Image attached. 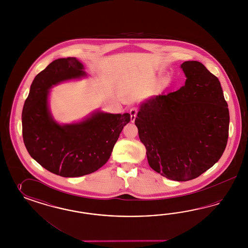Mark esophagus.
Returning a JSON list of instances; mask_svg holds the SVG:
<instances>
[{"instance_id":"esophagus-1","label":"esophagus","mask_w":248,"mask_h":248,"mask_svg":"<svg viewBox=\"0 0 248 248\" xmlns=\"http://www.w3.org/2000/svg\"><path fill=\"white\" fill-rule=\"evenodd\" d=\"M137 112H138V109H137L136 107H133V108L130 109V117H131V122H132V123L135 122Z\"/></svg>"}]
</instances>
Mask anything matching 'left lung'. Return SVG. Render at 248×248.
<instances>
[{
	"label": "left lung",
	"mask_w": 248,
	"mask_h": 248,
	"mask_svg": "<svg viewBox=\"0 0 248 248\" xmlns=\"http://www.w3.org/2000/svg\"><path fill=\"white\" fill-rule=\"evenodd\" d=\"M181 68L185 86L145 100L135 124L151 168L182 182L198 177L221 158L230 117L217 77L197 61Z\"/></svg>",
	"instance_id": "1"
}]
</instances>
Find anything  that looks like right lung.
Segmentation results:
<instances>
[{"mask_svg":"<svg viewBox=\"0 0 248 248\" xmlns=\"http://www.w3.org/2000/svg\"><path fill=\"white\" fill-rule=\"evenodd\" d=\"M75 57L52 62L31 85L22 113L23 142L38 164L63 177L93 173L111 156L113 146L131 117L128 113L95 111L83 121L60 124L49 109L50 89L58 83L86 77Z\"/></svg>","mask_w":248,"mask_h":248,"instance_id":"right-lung-1","label":"right lung"}]
</instances>
